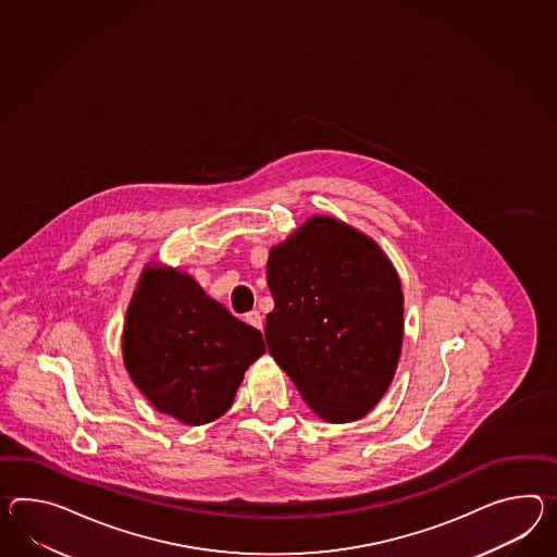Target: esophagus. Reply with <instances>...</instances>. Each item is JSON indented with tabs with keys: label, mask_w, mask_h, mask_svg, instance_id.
<instances>
[{
	"label": "esophagus",
	"mask_w": 557,
	"mask_h": 557,
	"mask_svg": "<svg viewBox=\"0 0 557 557\" xmlns=\"http://www.w3.org/2000/svg\"><path fill=\"white\" fill-rule=\"evenodd\" d=\"M245 322H247L249 326L258 327V330H263V320H261V313H259L258 310L245 313Z\"/></svg>",
	"instance_id": "esophagus-1"
}]
</instances>
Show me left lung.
Listing matches in <instances>:
<instances>
[{
  "instance_id": "obj_1",
  "label": "left lung",
  "mask_w": 557,
  "mask_h": 557,
  "mask_svg": "<svg viewBox=\"0 0 557 557\" xmlns=\"http://www.w3.org/2000/svg\"><path fill=\"white\" fill-rule=\"evenodd\" d=\"M273 360L326 422L367 417L400 360L405 296L388 256L330 215L306 219L268 259Z\"/></svg>"
}]
</instances>
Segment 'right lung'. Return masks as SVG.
<instances>
[{
  "label": "right lung",
  "mask_w": 557,
  "mask_h": 557,
  "mask_svg": "<svg viewBox=\"0 0 557 557\" xmlns=\"http://www.w3.org/2000/svg\"><path fill=\"white\" fill-rule=\"evenodd\" d=\"M263 352L261 332L207 296L193 275L159 261L145 265L126 308L123 360L157 410L190 426L215 421Z\"/></svg>",
  "instance_id": "right-lung-1"
}]
</instances>
